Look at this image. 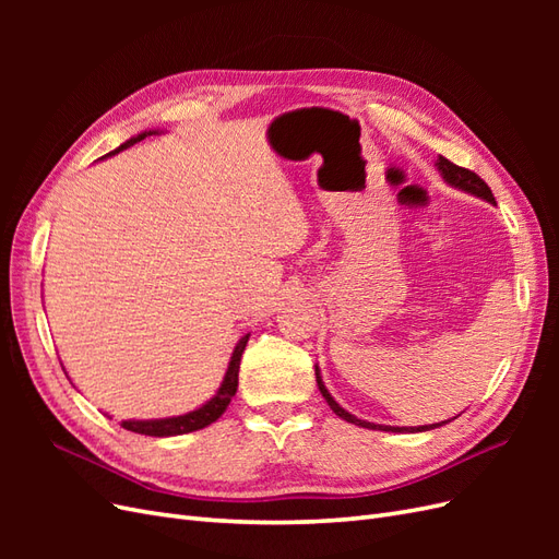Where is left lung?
I'll return each instance as SVG.
<instances>
[{
  "mask_svg": "<svg viewBox=\"0 0 559 559\" xmlns=\"http://www.w3.org/2000/svg\"><path fill=\"white\" fill-rule=\"evenodd\" d=\"M436 167H438V173L443 175V179H445L450 186H454V189H462V191H466V193H471V195H478V198H483V200H487V202H492V205H497L492 191H489V186H487L476 173L466 170V167L454 165V163H450V160L443 158V156H438ZM314 376H317L319 392H321V396L326 399V403L331 405V411H333L337 417H343L345 421H349V425H357V427H364V429H378V431H394V433H405V431H408V433H415V431H429V429H436V427H443V425H448V421H450V419H448V421H441V425H425V427H384V425H373V421H366V419H359V417L349 415L341 403H335V399L329 394V389L324 386V382H321V376H319V368H317V366H314Z\"/></svg>",
  "mask_w": 559,
  "mask_h": 559,
  "instance_id": "1",
  "label": "left lung"
}]
</instances>
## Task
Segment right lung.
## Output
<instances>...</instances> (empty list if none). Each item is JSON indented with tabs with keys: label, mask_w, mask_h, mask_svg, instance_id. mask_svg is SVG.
I'll return each mask as SVG.
<instances>
[{
	"label": "right lung",
	"mask_w": 559,
	"mask_h": 559,
	"mask_svg": "<svg viewBox=\"0 0 559 559\" xmlns=\"http://www.w3.org/2000/svg\"><path fill=\"white\" fill-rule=\"evenodd\" d=\"M156 132H158V130L140 132L138 138H130L128 142H123L121 146H118L116 151H111V154H107V156H114V154H118V151H123V148H128V146H132V144H138V142H142L144 138H148V134H156ZM247 341H249V333L242 335L240 343L235 345L230 364H228V370H226L222 386H218V392H216L207 403H202L200 408H195V411H191V413H186V415L165 417V419H126V421H121V427L128 429V431H134V433L156 436V438H163V436H181V433H191V431L210 427L212 421H216L218 417H222V415L226 413L230 399L235 396V392H238L240 359H242V352H245V347H247Z\"/></svg>",
	"instance_id": "obj_1"
}]
</instances>
